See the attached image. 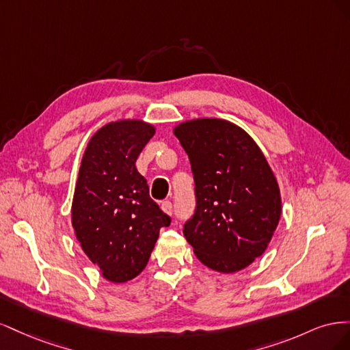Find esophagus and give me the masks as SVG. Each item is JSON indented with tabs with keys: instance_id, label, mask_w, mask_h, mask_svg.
<instances>
[{
	"instance_id": "esophagus-1",
	"label": "esophagus",
	"mask_w": 350,
	"mask_h": 350,
	"mask_svg": "<svg viewBox=\"0 0 350 350\" xmlns=\"http://www.w3.org/2000/svg\"><path fill=\"white\" fill-rule=\"evenodd\" d=\"M161 208L165 211L166 215H172V210H174V207H172V203H171V201H169V200L162 201Z\"/></svg>"
}]
</instances>
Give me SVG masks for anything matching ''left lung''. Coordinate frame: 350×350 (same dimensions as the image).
Returning <instances> with one entry per match:
<instances>
[{"label":"left lung","mask_w":350,"mask_h":350,"mask_svg":"<svg viewBox=\"0 0 350 350\" xmlns=\"http://www.w3.org/2000/svg\"><path fill=\"white\" fill-rule=\"evenodd\" d=\"M174 134L191 163L197 207L184 235L211 270L235 273L267 250L282 215L278 179L257 143L234 122L197 118Z\"/></svg>","instance_id":"left-lung-1"}]
</instances>
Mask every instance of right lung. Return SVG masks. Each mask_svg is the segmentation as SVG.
Instances as JSON below:
<instances>
[{
	"instance_id": "right-lung-1",
	"label": "right lung",
	"mask_w": 350,
	"mask_h": 350,
	"mask_svg": "<svg viewBox=\"0 0 350 350\" xmlns=\"http://www.w3.org/2000/svg\"><path fill=\"white\" fill-rule=\"evenodd\" d=\"M154 133L143 120L109 122L92 135L81 159L71 225L84 254L112 283L139 276L159 230L171 224L135 167Z\"/></svg>"
}]
</instances>
